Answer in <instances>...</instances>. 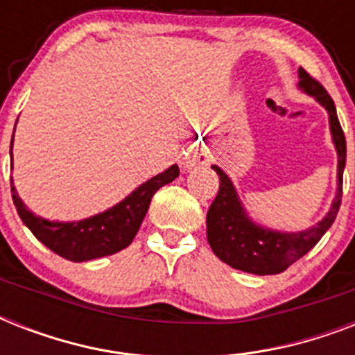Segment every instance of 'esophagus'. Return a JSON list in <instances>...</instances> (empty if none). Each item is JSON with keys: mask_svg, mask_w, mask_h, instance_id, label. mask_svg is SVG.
<instances>
[{"mask_svg": "<svg viewBox=\"0 0 355 355\" xmlns=\"http://www.w3.org/2000/svg\"><path fill=\"white\" fill-rule=\"evenodd\" d=\"M208 162H210V158H208V156H206V155H199V156H197V164H199V166H206Z\"/></svg>", "mask_w": 355, "mask_h": 355, "instance_id": "esophagus-1", "label": "esophagus"}]
</instances>
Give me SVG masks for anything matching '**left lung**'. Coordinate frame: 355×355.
Listing matches in <instances>:
<instances>
[{
	"mask_svg": "<svg viewBox=\"0 0 355 355\" xmlns=\"http://www.w3.org/2000/svg\"><path fill=\"white\" fill-rule=\"evenodd\" d=\"M298 88L322 105L330 119V132L337 150V193L330 210L315 227L300 232H278L261 227L248 217L239 200L236 188L227 173L219 166L211 169L219 175V191L206 216L208 243L217 258L243 272L252 275H278L308 254L334 225L341 206L343 171L347 164V139L337 119L336 105L320 83L309 77L308 71L298 69Z\"/></svg>",
	"mask_w": 355,
	"mask_h": 355,
	"instance_id": "8db88e82",
	"label": "left lung"
}]
</instances>
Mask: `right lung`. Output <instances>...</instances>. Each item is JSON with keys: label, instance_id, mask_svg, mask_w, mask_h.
<instances>
[{"label": "right lung", "instance_id": "right-lung-1", "mask_svg": "<svg viewBox=\"0 0 355 355\" xmlns=\"http://www.w3.org/2000/svg\"><path fill=\"white\" fill-rule=\"evenodd\" d=\"M10 158H12V141H10ZM178 173H180L178 166L173 164L169 169L138 186L132 193L127 195L112 208L80 221L69 223L47 221L44 217L35 216L18 197L12 178H10V191L19 219L35 234L38 241L69 261H90L119 252L132 243L145 214L149 210L153 195L162 186L173 182L178 177Z\"/></svg>", "mask_w": 355, "mask_h": 355}]
</instances>
